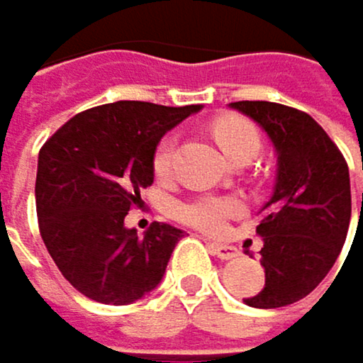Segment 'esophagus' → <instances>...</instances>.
Listing matches in <instances>:
<instances>
[{"instance_id": "34e87169", "label": "esophagus", "mask_w": 363, "mask_h": 363, "mask_svg": "<svg viewBox=\"0 0 363 363\" xmlns=\"http://www.w3.org/2000/svg\"><path fill=\"white\" fill-rule=\"evenodd\" d=\"M209 249L213 255L220 257V260H233V257H238V249L225 242H209Z\"/></svg>"}]
</instances>
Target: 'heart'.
<instances>
[{
	"label": "heart",
	"instance_id": "obj_1",
	"mask_svg": "<svg viewBox=\"0 0 363 363\" xmlns=\"http://www.w3.org/2000/svg\"><path fill=\"white\" fill-rule=\"evenodd\" d=\"M211 132H213V138L218 140V145H220V150L231 160H238V158L251 160L260 152V145H262L260 132H257V128L245 116L227 114V116L216 118L211 123ZM174 167H176V136H165L158 143V147L154 152V172L158 178H167L172 176ZM235 213H240V203H238V200L225 198V196H211V194L196 196L178 205L180 220L209 233L220 231L227 218Z\"/></svg>",
	"mask_w": 363,
	"mask_h": 363
}]
</instances>
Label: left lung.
<instances>
[{
    "label": "left lung",
    "mask_w": 363,
    "mask_h": 363,
    "mask_svg": "<svg viewBox=\"0 0 363 363\" xmlns=\"http://www.w3.org/2000/svg\"><path fill=\"white\" fill-rule=\"evenodd\" d=\"M231 108L251 116L278 152L273 196L255 227L264 242V289L245 302L255 308L286 306L326 278L346 242L348 165L320 123L302 110L271 101H238Z\"/></svg>",
    "instance_id": "left-lung-1"
}]
</instances>
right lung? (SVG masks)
Segmentation results:
<instances>
[{"instance_id": "obj_1", "label": "right lung", "mask_w": 363, "mask_h": 363, "mask_svg": "<svg viewBox=\"0 0 363 363\" xmlns=\"http://www.w3.org/2000/svg\"><path fill=\"white\" fill-rule=\"evenodd\" d=\"M198 110L106 103L72 116L43 143L35 183L39 231L63 278L85 298L123 306L163 280L183 231L152 223L140 238L125 216L154 183L158 140Z\"/></svg>"}]
</instances>
